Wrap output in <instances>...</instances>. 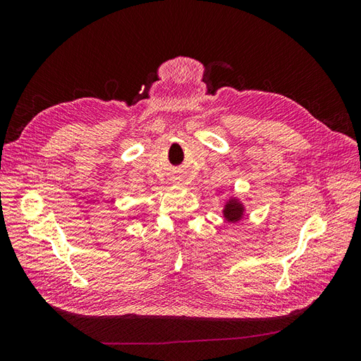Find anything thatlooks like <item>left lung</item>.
Returning a JSON list of instances; mask_svg holds the SVG:
<instances>
[{"mask_svg":"<svg viewBox=\"0 0 361 361\" xmlns=\"http://www.w3.org/2000/svg\"><path fill=\"white\" fill-rule=\"evenodd\" d=\"M243 212H244V207L236 199L228 200L224 207V216L227 218V221H231V223H236L241 220Z\"/></svg>","mask_w":361,"mask_h":361,"instance_id":"obj_1","label":"left lung"}]
</instances>
